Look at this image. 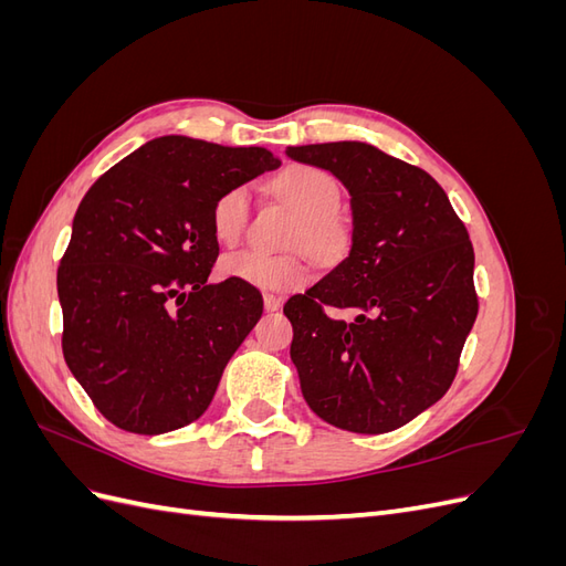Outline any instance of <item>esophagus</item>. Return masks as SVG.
I'll return each instance as SVG.
<instances>
[{"label": "esophagus", "mask_w": 566, "mask_h": 566, "mask_svg": "<svg viewBox=\"0 0 566 566\" xmlns=\"http://www.w3.org/2000/svg\"><path fill=\"white\" fill-rule=\"evenodd\" d=\"M281 304H283V300H281L279 295L264 293V310H266V312H276V310H281Z\"/></svg>", "instance_id": "34e87169"}]
</instances>
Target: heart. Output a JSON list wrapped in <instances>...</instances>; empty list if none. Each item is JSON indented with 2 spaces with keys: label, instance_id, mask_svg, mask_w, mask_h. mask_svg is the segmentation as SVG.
<instances>
[{
  "label": "heart",
  "instance_id": "b5f03b06",
  "mask_svg": "<svg viewBox=\"0 0 566 566\" xmlns=\"http://www.w3.org/2000/svg\"><path fill=\"white\" fill-rule=\"evenodd\" d=\"M281 200H285L302 219L295 243H304L325 260H335L347 250L349 231L335 212L342 202L339 184L333 175L312 165H290L273 181ZM252 212L250 186L227 188L212 202V233L219 243L233 245L243 235ZM219 271L227 279L243 281L260 290H293L312 276V266L302 254H269L264 250H235L221 256Z\"/></svg>",
  "mask_w": 566,
  "mask_h": 566
}]
</instances>
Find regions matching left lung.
Here are the masks:
<instances>
[{
	"label": "left lung",
	"instance_id": "1",
	"mask_svg": "<svg viewBox=\"0 0 566 566\" xmlns=\"http://www.w3.org/2000/svg\"><path fill=\"white\" fill-rule=\"evenodd\" d=\"M352 196V250L293 295L290 358L302 397L339 430L382 434L449 391L476 318L474 250L424 169L361 142L290 146ZM347 308L354 319L332 312Z\"/></svg>",
	"mask_w": 566,
	"mask_h": 566
}]
</instances>
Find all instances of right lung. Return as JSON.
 Listing matches in <instances>:
<instances>
[{"mask_svg": "<svg viewBox=\"0 0 566 566\" xmlns=\"http://www.w3.org/2000/svg\"><path fill=\"white\" fill-rule=\"evenodd\" d=\"M281 163L260 146L158 136L82 198L59 266L63 356L101 416L163 434L208 410L229 358L262 316L260 290L208 283L212 202Z\"/></svg>", "mask_w": 566, "mask_h": 566, "instance_id": "add662e5", "label": "right lung"}]
</instances>
